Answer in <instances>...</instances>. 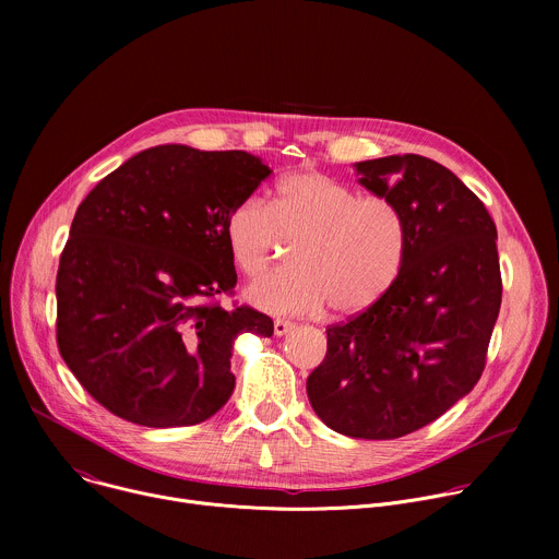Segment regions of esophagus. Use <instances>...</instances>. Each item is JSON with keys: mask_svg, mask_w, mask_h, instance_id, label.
<instances>
[{"mask_svg": "<svg viewBox=\"0 0 559 559\" xmlns=\"http://www.w3.org/2000/svg\"><path fill=\"white\" fill-rule=\"evenodd\" d=\"M292 330H294V323L283 321V318H276V321H274V334H276V336H285V334L292 332Z\"/></svg>", "mask_w": 559, "mask_h": 559, "instance_id": "esophagus-1", "label": "esophagus"}]
</instances>
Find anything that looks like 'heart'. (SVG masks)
<instances>
[{"instance_id":"heart-1","label":"heart","mask_w":559,"mask_h":559,"mask_svg":"<svg viewBox=\"0 0 559 559\" xmlns=\"http://www.w3.org/2000/svg\"><path fill=\"white\" fill-rule=\"evenodd\" d=\"M281 238L298 241L292 265L248 287L254 307L278 316L325 305L347 316L376 305L401 276L409 248L405 216L389 197L360 194L321 173H292L276 183L270 205L248 197L225 218L229 257L246 276L270 265Z\"/></svg>"}]
</instances>
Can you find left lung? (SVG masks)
Segmentation results:
<instances>
[{"label": "left lung", "mask_w": 559, "mask_h": 559, "mask_svg": "<svg viewBox=\"0 0 559 559\" xmlns=\"http://www.w3.org/2000/svg\"><path fill=\"white\" fill-rule=\"evenodd\" d=\"M356 170L401 207L407 259L376 305L328 328L307 395L330 429L393 440L440 418L485 371L502 302L498 229L485 203L427 156L393 154Z\"/></svg>", "instance_id": "obj_1"}]
</instances>
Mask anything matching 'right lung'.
Instances as JSON below:
<instances>
[{"label":"right lung","instance_id":"obj_1","mask_svg":"<svg viewBox=\"0 0 559 559\" xmlns=\"http://www.w3.org/2000/svg\"><path fill=\"white\" fill-rule=\"evenodd\" d=\"M267 177L243 150L156 145L76 207L55 285L57 345L110 414L154 429L199 425L234 391V338L274 334L254 307L218 302L236 285L225 218Z\"/></svg>","mask_w":559,"mask_h":559}]
</instances>
